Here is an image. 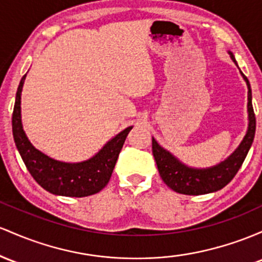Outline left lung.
<instances>
[{
    "mask_svg": "<svg viewBox=\"0 0 262 262\" xmlns=\"http://www.w3.org/2000/svg\"><path fill=\"white\" fill-rule=\"evenodd\" d=\"M230 58L236 64L233 53L229 52ZM242 73V72H240ZM244 80L248 85V113H249V127L245 137L239 147L226 158L225 161L209 168H190L177 160L167 149L158 145V142L152 137V154L157 163L158 172L164 183L174 192L187 195H199L207 193L216 192L224 188L229 182L235 177L237 170L248 155L250 147L255 137L256 128V119H255L254 108L251 102V88L245 75L243 74Z\"/></svg>",
    "mask_w": 262,
    "mask_h": 262,
    "instance_id": "left-lung-1",
    "label": "left lung"
}]
</instances>
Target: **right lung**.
Segmentation results:
<instances>
[{
    "mask_svg": "<svg viewBox=\"0 0 262 262\" xmlns=\"http://www.w3.org/2000/svg\"><path fill=\"white\" fill-rule=\"evenodd\" d=\"M26 75L20 79L17 89L12 114V132L14 143L28 172L40 187L55 195L80 198L100 192L110 181L117 157L132 126L117 134L90 160L78 163L53 160L32 145L23 131L20 93Z\"/></svg>",
    "mask_w": 262,
    "mask_h": 262,
    "instance_id": "right-lung-1",
    "label": "right lung"
}]
</instances>
